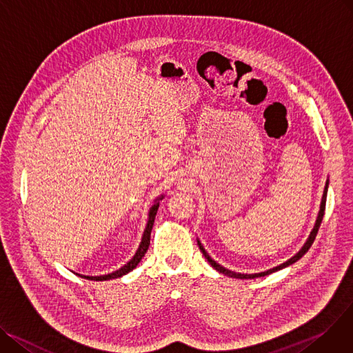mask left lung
I'll return each instance as SVG.
<instances>
[{"mask_svg": "<svg viewBox=\"0 0 353 353\" xmlns=\"http://www.w3.org/2000/svg\"><path fill=\"white\" fill-rule=\"evenodd\" d=\"M327 186H329V179H326V183H325V190H323V195H322V201H321V206H319V212H318V216H316V221H315V225H314V228H312V231H310V234H309V236H307L306 242L303 243V246L301 248V250H299V251H298L292 258H289L286 262H283V263H281V265H278V266H275V268L268 269V271H263V272H258V274H239V272L231 271V269H226V268H223V266H222V265H219L216 261H214V259L208 255V252L205 251V248H203V245L201 243V241H199V239H196V241H198V245H199V250H201V252H202V255L205 256V259H206V261L210 262V265H211L214 269H216L218 272H221V274H223V275H226V276H231V278H238V279H254V278L266 276V275H269V274H272V272L279 271V269H283V268H286V266H289V265L295 263L296 261H299V259H301V258L307 252V250H309L310 246H312V243H314V241H315V236H316V234H318V230H319L321 222H322V219H323V214H325V205H326Z\"/></svg>", "mask_w": 353, "mask_h": 353, "instance_id": "1", "label": "left lung"}]
</instances>
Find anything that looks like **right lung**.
<instances>
[{"label":"right lung","instance_id":"obj_1","mask_svg":"<svg viewBox=\"0 0 353 353\" xmlns=\"http://www.w3.org/2000/svg\"><path fill=\"white\" fill-rule=\"evenodd\" d=\"M163 199V195L158 196L155 201H154V205L150 208V212H148V221H147V226H145L143 230V234H142V238H141V243L138 246V250L135 252V255L125 263L123 266H121L118 271L112 272V274H108V275H99V276H87V275H79L77 274L78 276L81 278H85L88 281H110V279H115V278H121L123 275H127L128 272H131L132 269L137 268V265L141 262V259L143 258V255L147 254L148 251V246H150V239H151V231H152V225H154V221H155V215H157V211H158V206H159V201Z\"/></svg>","mask_w":353,"mask_h":353}]
</instances>
